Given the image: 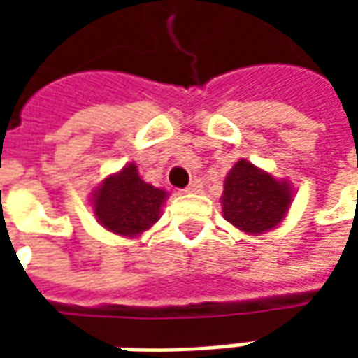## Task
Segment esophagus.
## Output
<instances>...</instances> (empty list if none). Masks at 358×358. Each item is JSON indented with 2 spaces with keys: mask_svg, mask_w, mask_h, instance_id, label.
<instances>
[{
  "mask_svg": "<svg viewBox=\"0 0 358 358\" xmlns=\"http://www.w3.org/2000/svg\"><path fill=\"white\" fill-rule=\"evenodd\" d=\"M201 187H203L201 180L195 178V180H192V182H189V186H187L184 192H186V194H197V192H201Z\"/></svg>",
  "mask_w": 358,
  "mask_h": 358,
  "instance_id": "34e87169",
  "label": "esophagus"
}]
</instances>
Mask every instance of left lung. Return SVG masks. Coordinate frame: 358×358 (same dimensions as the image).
Segmentation results:
<instances>
[{
    "instance_id": "left-lung-1",
    "label": "left lung",
    "mask_w": 358,
    "mask_h": 358,
    "mask_svg": "<svg viewBox=\"0 0 358 358\" xmlns=\"http://www.w3.org/2000/svg\"><path fill=\"white\" fill-rule=\"evenodd\" d=\"M222 215L245 234H264L284 220L292 205V186L241 159L224 180Z\"/></svg>"
}]
</instances>
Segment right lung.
Listing matches in <instances>:
<instances>
[{
  "instance_id": "add662e5",
  "label": "right lung",
  "mask_w": 358,
  "mask_h": 358,
  "mask_svg": "<svg viewBox=\"0 0 358 358\" xmlns=\"http://www.w3.org/2000/svg\"><path fill=\"white\" fill-rule=\"evenodd\" d=\"M166 192L143 182L134 163L110 174L94 194V213L99 224L126 238H136L155 224Z\"/></svg>"
}]
</instances>
